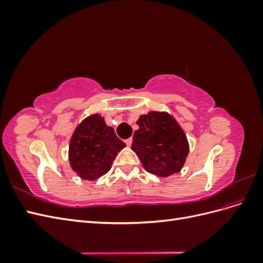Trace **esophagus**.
<instances>
[{
    "mask_svg": "<svg viewBox=\"0 0 263 263\" xmlns=\"http://www.w3.org/2000/svg\"><path fill=\"white\" fill-rule=\"evenodd\" d=\"M125 142H126V145H127V146H130V145H132V142H133V139H132V138H128V139H126V140H125Z\"/></svg>",
    "mask_w": 263,
    "mask_h": 263,
    "instance_id": "esophagus-1",
    "label": "esophagus"
}]
</instances>
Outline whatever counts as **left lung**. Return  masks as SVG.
Returning a JSON list of instances; mask_svg holds the SVG:
<instances>
[{
	"label": "left lung",
	"mask_w": 263,
	"mask_h": 263,
	"mask_svg": "<svg viewBox=\"0 0 263 263\" xmlns=\"http://www.w3.org/2000/svg\"><path fill=\"white\" fill-rule=\"evenodd\" d=\"M134 133L132 149L144 168L158 177L178 173L189 155V141L179 123L166 112L140 115Z\"/></svg>",
	"instance_id": "left-lung-1"
}]
</instances>
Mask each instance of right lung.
Here are the masks:
<instances>
[{
  "label": "right lung",
  "instance_id": "1",
  "mask_svg": "<svg viewBox=\"0 0 263 263\" xmlns=\"http://www.w3.org/2000/svg\"><path fill=\"white\" fill-rule=\"evenodd\" d=\"M125 142L119 139L104 117L93 114L77 126L69 144L71 168L83 180L94 181L112 168Z\"/></svg>",
  "mask_w": 263,
  "mask_h": 263
}]
</instances>
